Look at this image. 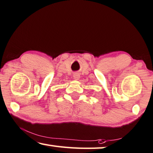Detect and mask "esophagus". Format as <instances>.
Listing matches in <instances>:
<instances>
[{"mask_svg": "<svg viewBox=\"0 0 153 153\" xmlns=\"http://www.w3.org/2000/svg\"><path fill=\"white\" fill-rule=\"evenodd\" d=\"M73 77L75 80H79L80 79V74L78 72H75L73 74Z\"/></svg>", "mask_w": 153, "mask_h": 153, "instance_id": "esophagus-1", "label": "esophagus"}]
</instances>
